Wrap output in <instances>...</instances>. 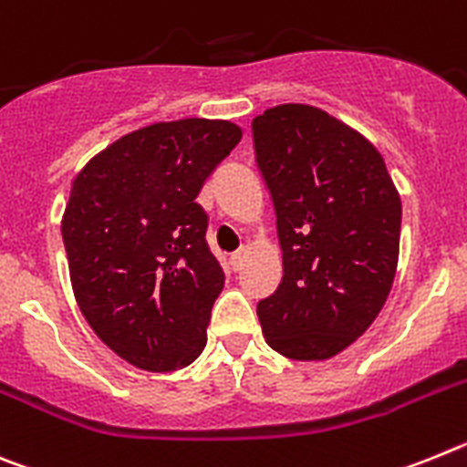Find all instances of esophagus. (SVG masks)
Returning a JSON list of instances; mask_svg holds the SVG:
<instances>
[{"label":"esophagus","mask_w":467,"mask_h":467,"mask_svg":"<svg viewBox=\"0 0 467 467\" xmlns=\"http://www.w3.org/2000/svg\"><path fill=\"white\" fill-rule=\"evenodd\" d=\"M230 265H233L234 273H239V270H242V265H244V254H242V251L233 254V256H230Z\"/></svg>","instance_id":"obj_1"}]
</instances>
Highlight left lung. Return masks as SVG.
Listing matches in <instances>:
<instances>
[{"mask_svg":"<svg viewBox=\"0 0 467 467\" xmlns=\"http://www.w3.org/2000/svg\"><path fill=\"white\" fill-rule=\"evenodd\" d=\"M256 161L273 194L284 277L258 303L279 355L322 362L383 310L400 258L402 200L371 140L315 105L254 119Z\"/></svg>","mask_w":467,"mask_h":467,"instance_id":"8db88e82","label":"left lung"}]
</instances>
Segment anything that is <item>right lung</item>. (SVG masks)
I'll return each instance as SVG.
<instances>
[{
  "label": "right lung",
  "mask_w": 467,
  "mask_h": 467,
  "mask_svg": "<svg viewBox=\"0 0 467 467\" xmlns=\"http://www.w3.org/2000/svg\"><path fill=\"white\" fill-rule=\"evenodd\" d=\"M239 140L228 119L155 121L100 150L72 181L60 230L77 306L133 367L176 371L204 350L225 275L194 200Z\"/></svg>",
  "instance_id": "1"
}]
</instances>
